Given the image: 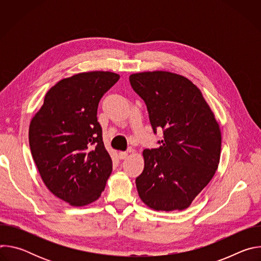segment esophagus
<instances>
[{
	"label": "esophagus",
	"mask_w": 261,
	"mask_h": 261,
	"mask_svg": "<svg viewBox=\"0 0 261 261\" xmlns=\"http://www.w3.org/2000/svg\"><path fill=\"white\" fill-rule=\"evenodd\" d=\"M127 157H128V153H127V152H120V153H119V158H120V159L124 160V159H126Z\"/></svg>",
	"instance_id": "1"
}]
</instances>
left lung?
<instances>
[{"mask_svg": "<svg viewBox=\"0 0 261 261\" xmlns=\"http://www.w3.org/2000/svg\"><path fill=\"white\" fill-rule=\"evenodd\" d=\"M132 89L144 101L157 148L144 150L136 177L140 199L155 211H182L213 178L220 161L221 131L200 90L167 71L131 74Z\"/></svg>", "mask_w": 261, "mask_h": 261, "instance_id": "obj_1", "label": "left lung"}]
</instances>
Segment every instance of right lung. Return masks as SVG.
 <instances>
[{
	"label": "right lung",
	"mask_w": 261,
	"mask_h": 261,
	"mask_svg": "<svg viewBox=\"0 0 261 261\" xmlns=\"http://www.w3.org/2000/svg\"><path fill=\"white\" fill-rule=\"evenodd\" d=\"M120 80L108 71L79 73L56 84L31 121V153L47 189L73 206L97 200L113 161L97 121L102 96Z\"/></svg>",
	"instance_id": "obj_1"
}]
</instances>
